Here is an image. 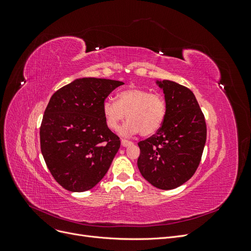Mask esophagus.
I'll return each instance as SVG.
<instances>
[{"label": "esophagus", "instance_id": "obj_1", "mask_svg": "<svg viewBox=\"0 0 251 251\" xmlns=\"http://www.w3.org/2000/svg\"><path fill=\"white\" fill-rule=\"evenodd\" d=\"M131 144H133L132 141L126 140V139H121V146L123 147H128V146H131Z\"/></svg>", "mask_w": 251, "mask_h": 251}]
</instances>
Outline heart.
<instances>
[{"instance_id": "obj_1", "label": "heart", "mask_w": 251, "mask_h": 251, "mask_svg": "<svg viewBox=\"0 0 251 251\" xmlns=\"http://www.w3.org/2000/svg\"><path fill=\"white\" fill-rule=\"evenodd\" d=\"M166 101L161 94L151 93L141 88L125 89L117 94L116 101L105 100L102 114L112 131H117L126 118L127 123L121 128V134L133 135L140 132L142 136L157 133L166 116Z\"/></svg>"}]
</instances>
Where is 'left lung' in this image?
<instances>
[{"label": "left lung", "instance_id": "obj_1", "mask_svg": "<svg viewBox=\"0 0 251 251\" xmlns=\"http://www.w3.org/2000/svg\"><path fill=\"white\" fill-rule=\"evenodd\" d=\"M157 85L163 89L166 116L160 130L138 142L137 165L151 185L169 191L185 183L196 173L207 130L191 90L172 80H157Z\"/></svg>", "mask_w": 251, "mask_h": 251}]
</instances>
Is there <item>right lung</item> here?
Segmentation results:
<instances>
[{"mask_svg": "<svg viewBox=\"0 0 251 251\" xmlns=\"http://www.w3.org/2000/svg\"><path fill=\"white\" fill-rule=\"evenodd\" d=\"M121 85L83 77L51 96L40 128L41 151L53 178L67 191H89L107 174L120 139L105 123L102 103Z\"/></svg>", "mask_w": 251, "mask_h": 251, "instance_id": "right-lung-1", "label": "right lung"}]
</instances>
